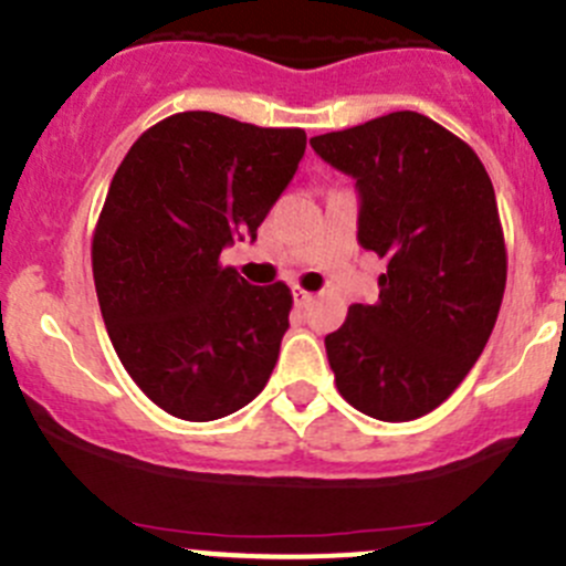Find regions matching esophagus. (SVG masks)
<instances>
[{"mask_svg":"<svg viewBox=\"0 0 566 566\" xmlns=\"http://www.w3.org/2000/svg\"><path fill=\"white\" fill-rule=\"evenodd\" d=\"M294 302H296V305H300V307L311 305V302H313V294H311V291L300 289V285H294Z\"/></svg>","mask_w":566,"mask_h":566,"instance_id":"esophagus-1","label":"esophagus"}]
</instances>
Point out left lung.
Instances as JSON below:
<instances>
[{
	"label": "left lung",
	"mask_w": 566,
	"mask_h": 566,
	"mask_svg": "<svg viewBox=\"0 0 566 566\" xmlns=\"http://www.w3.org/2000/svg\"><path fill=\"white\" fill-rule=\"evenodd\" d=\"M355 178L357 242L388 259L379 300L324 338L338 394L377 421L443 405L484 352L506 289L495 189L468 143L418 112L311 137Z\"/></svg>",
	"instance_id": "1"
}]
</instances>
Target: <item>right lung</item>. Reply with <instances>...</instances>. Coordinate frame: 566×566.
Listing matches in <instances>:
<instances>
[{
  "label": "right lung",
  "instance_id": "1",
  "mask_svg": "<svg viewBox=\"0 0 566 566\" xmlns=\"http://www.w3.org/2000/svg\"><path fill=\"white\" fill-rule=\"evenodd\" d=\"M302 128L178 112L128 148L93 233L101 316L128 377L184 421H217L264 390L289 329L285 283L220 264L305 154Z\"/></svg>",
  "mask_w": 566,
  "mask_h": 566
}]
</instances>
